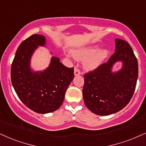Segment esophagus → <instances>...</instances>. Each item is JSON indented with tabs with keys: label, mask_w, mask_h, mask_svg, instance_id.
I'll return each instance as SVG.
<instances>
[{
	"label": "esophagus",
	"mask_w": 146,
	"mask_h": 146,
	"mask_svg": "<svg viewBox=\"0 0 146 146\" xmlns=\"http://www.w3.org/2000/svg\"><path fill=\"white\" fill-rule=\"evenodd\" d=\"M80 74V72L78 68H74V75L75 76H78V75Z\"/></svg>",
	"instance_id": "34e87169"
}]
</instances>
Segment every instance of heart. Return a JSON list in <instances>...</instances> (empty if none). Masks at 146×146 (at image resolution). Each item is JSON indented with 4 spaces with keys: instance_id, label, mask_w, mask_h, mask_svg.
<instances>
[{
    "instance_id": "b5f03b06",
    "label": "heart",
    "mask_w": 146,
    "mask_h": 146,
    "mask_svg": "<svg viewBox=\"0 0 146 146\" xmlns=\"http://www.w3.org/2000/svg\"><path fill=\"white\" fill-rule=\"evenodd\" d=\"M73 56L77 60L84 61V66L86 69L92 70L97 68L108 55L107 49H101L97 51V48L91 47L74 50Z\"/></svg>"
}]
</instances>
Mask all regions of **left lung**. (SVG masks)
<instances>
[{"instance_id": "obj_1", "label": "left lung", "mask_w": 146, "mask_h": 146, "mask_svg": "<svg viewBox=\"0 0 146 146\" xmlns=\"http://www.w3.org/2000/svg\"><path fill=\"white\" fill-rule=\"evenodd\" d=\"M115 53L106 63L84 75L82 95L90 111L107 116L123 109L133 95L138 77V62L130 44L115 40ZM123 62V68L112 73L113 65Z\"/></svg>"}]
</instances>
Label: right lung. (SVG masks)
I'll use <instances>...</instances> for the list:
<instances>
[{"label": "right lung", "mask_w": 146, "mask_h": 146, "mask_svg": "<svg viewBox=\"0 0 146 146\" xmlns=\"http://www.w3.org/2000/svg\"><path fill=\"white\" fill-rule=\"evenodd\" d=\"M45 37L33 35L17 48L12 62L11 79L17 96L28 108L39 114L53 112L62 105L66 90L74 78V68H68L57 57H52L44 71L33 72L30 59Z\"/></svg>", "instance_id": "1"}]
</instances>
